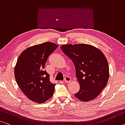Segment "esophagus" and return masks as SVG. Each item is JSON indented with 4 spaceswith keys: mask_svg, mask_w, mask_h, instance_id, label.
<instances>
[{
    "mask_svg": "<svg viewBox=\"0 0 125 125\" xmlns=\"http://www.w3.org/2000/svg\"><path fill=\"white\" fill-rule=\"evenodd\" d=\"M70 81H71V79H70V76H66V77L65 78V79H64V82H65V83H69Z\"/></svg>",
    "mask_w": 125,
    "mask_h": 125,
    "instance_id": "obj_1",
    "label": "esophagus"
}]
</instances>
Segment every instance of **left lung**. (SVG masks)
<instances>
[{"label":"left lung","mask_w":125,"mask_h":125,"mask_svg":"<svg viewBox=\"0 0 125 125\" xmlns=\"http://www.w3.org/2000/svg\"><path fill=\"white\" fill-rule=\"evenodd\" d=\"M61 49L75 68L80 90L75 96L83 102L95 98L109 78L108 64L104 55L97 48L83 43L64 45Z\"/></svg>","instance_id":"1"}]
</instances>
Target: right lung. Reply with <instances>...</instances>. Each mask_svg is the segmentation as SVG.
I'll use <instances>...</instances> for the list:
<instances>
[{"label": "right lung", "mask_w": 125, "mask_h": 125, "mask_svg": "<svg viewBox=\"0 0 125 125\" xmlns=\"http://www.w3.org/2000/svg\"><path fill=\"white\" fill-rule=\"evenodd\" d=\"M58 47L49 42L28 47L21 53L14 68L17 83L28 99L37 103L46 101L52 96L55 84L50 80L45 70L48 57Z\"/></svg>", "instance_id": "add662e5"}]
</instances>
